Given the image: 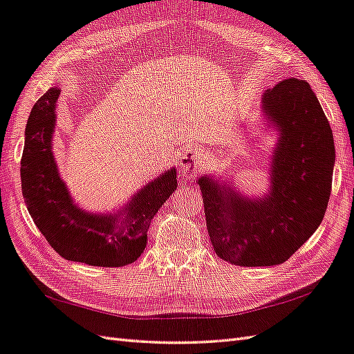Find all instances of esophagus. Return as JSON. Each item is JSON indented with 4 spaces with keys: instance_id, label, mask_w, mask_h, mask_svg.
<instances>
[{
    "instance_id": "obj_1",
    "label": "esophagus",
    "mask_w": 354,
    "mask_h": 354,
    "mask_svg": "<svg viewBox=\"0 0 354 354\" xmlns=\"http://www.w3.org/2000/svg\"><path fill=\"white\" fill-rule=\"evenodd\" d=\"M204 162H205V153L200 149H189L183 154H180L178 158L180 169L189 176H192L198 169H201Z\"/></svg>"
}]
</instances>
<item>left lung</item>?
Here are the masks:
<instances>
[{"label":"left lung","mask_w":354,"mask_h":354,"mask_svg":"<svg viewBox=\"0 0 354 354\" xmlns=\"http://www.w3.org/2000/svg\"><path fill=\"white\" fill-rule=\"evenodd\" d=\"M261 108L279 133L269 194L248 198L210 176L198 180L214 252L243 267L287 261L320 227L332 191L333 135L309 84L281 81Z\"/></svg>","instance_id":"left-lung-1"}]
</instances>
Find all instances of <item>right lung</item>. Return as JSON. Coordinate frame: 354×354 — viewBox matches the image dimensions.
Segmentation results:
<instances>
[{
	"instance_id": "obj_1",
	"label": "right lung",
	"mask_w": 354,
	"mask_h": 354,
	"mask_svg": "<svg viewBox=\"0 0 354 354\" xmlns=\"http://www.w3.org/2000/svg\"><path fill=\"white\" fill-rule=\"evenodd\" d=\"M58 96L57 87L43 94L25 127L21 178L27 209L48 243L66 260L97 267L131 264L144 252L151 219L177 189L176 168L140 189L115 214L84 212L73 203L53 154Z\"/></svg>"
}]
</instances>
